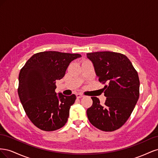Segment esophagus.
<instances>
[{"instance_id": "34e87169", "label": "esophagus", "mask_w": 158, "mask_h": 158, "mask_svg": "<svg viewBox=\"0 0 158 158\" xmlns=\"http://www.w3.org/2000/svg\"><path fill=\"white\" fill-rule=\"evenodd\" d=\"M76 98H80L84 97V95L82 94H76Z\"/></svg>"}]
</instances>
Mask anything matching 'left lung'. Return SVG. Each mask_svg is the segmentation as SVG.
<instances>
[{
  "label": "left lung",
  "instance_id": "8db88e82",
  "mask_svg": "<svg viewBox=\"0 0 158 158\" xmlns=\"http://www.w3.org/2000/svg\"><path fill=\"white\" fill-rule=\"evenodd\" d=\"M99 81L106 84V101L92 97L87 109L88 120L99 130L111 132L121 128L130 117L140 95V80L136 69L125 55L111 51L89 52Z\"/></svg>",
  "mask_w": 158,
  "mask_h": 158
}]
</instances>
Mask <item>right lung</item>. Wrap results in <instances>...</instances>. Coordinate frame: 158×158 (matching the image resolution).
Here are the masks:
<instances>
[{
	"label": "right lung",
	"instance_id": "obj_1",
	"mask_svg": "<svg viewBox=\"0 0 158 158\" xmlns=\"http://www.w3.org/2000/svg\"><path fill=\"white\" fill-rule=\"evenodd\" d=\"M80 54L44 51L31 56L19 74L18 94L31 123L44 131L64 126L76 99L55 92L56 80L64 77L69 64Z\"/></svg>",
	"mask_w": 158,
	"mask_h": 158
}]
</instances>
